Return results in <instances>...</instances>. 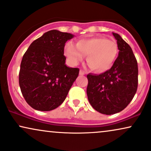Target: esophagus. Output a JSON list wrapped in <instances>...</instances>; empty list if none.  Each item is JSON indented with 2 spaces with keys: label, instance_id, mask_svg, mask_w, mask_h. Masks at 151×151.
I'll return each instance as SVG.
<instances>
[{
  "label": "esophagus",
  "instance_id": "obj_1",
  "mask_svg": "<svg viewBox=\"0 0 151 151\" xmlns=\"http://www.w3.org/2000/svg\"><path fill=\"white\" fill-rule=\"evenodd\" d=\"M80 75H81V76H83V75H85V71L84 70H83V69H81L80 70Z\"/></svg>",
  "mask_w": 151,
  "mask_h": 151
}]
</instances>
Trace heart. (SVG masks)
Here are the masks:
<instances>
[{"label": "heart", "mask_w": 151, "mask_h": 151, "mask_svg": "<svg viewBox=\"0 0 151 151\" xmlns=\"http://www.w3.org/2000/svg\"><path fill=\"white\" fill-rule=\"evenodd\" d=\"M118 52V45L104 37L81 39L76 42H67L65 55L72 64H76L87 56L86 61L92 70L98 73L106 71L113 66Z\"/></svg>", "instance_id": "1"}]
</instances>
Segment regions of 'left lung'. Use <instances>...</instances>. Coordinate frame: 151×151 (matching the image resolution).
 I'll list each match as a JSON object with an SVG mask.
<instances>
[{"label": "left lung", "instance_id": "8db88e82", "mask_svg": "<svg viewBox=\"0 0 151 151\" xmlns=\"http://www.w3.org/2000/svg\"><path fill=\"white\" fill-rule=\"evenodd\" d=\"M113 35L120 52L112 67L99 75L87 76L89 101L96 111L106 115L125 109L138 87V64L132 50L120 35Z\"/></svg>", "mask_w": 151, "mask_h": 151}]
</instances>
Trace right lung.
Segmentation results:
<instances>
[{"label": "right lung", "mask_w": 151, "mask_h": 151, "mask_svg": "<svg viewBox=\"0 0 151 151\" xmlns=\"http://www.w3.org/2000/svg\"><path fill=\"white\" fill-rule=\"evenodd\" d=\"M73 37L70 33L49 31L24 53L19 84L24 99L33 109L49 111L59 106L78 76V68L65 65V43Z\"/></svg>", "instance_id": "1"}]
</instances>
